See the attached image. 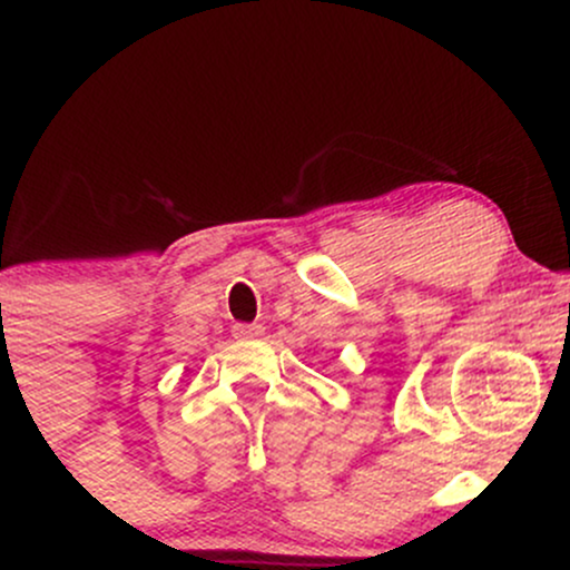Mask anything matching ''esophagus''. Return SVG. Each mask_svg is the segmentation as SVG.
Instances as JSON below:
<instances>
[{
  "label": "esophagus",
  "instance_id": "1",
  "mask_svg": "<svg viewBox=\"0 0 570 570\" xmlns=\"http://www.w3.org/2000/svg\"><path fill=\"white\" fill-rule=\"evenodd\" d=\"M259 335H263V326H257V324H238V326H235V337L248 340V337H259Z\"/></svg>",
  "mask_w": 570,
  "mask_h": 570
}]
</instances>
